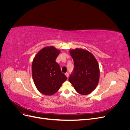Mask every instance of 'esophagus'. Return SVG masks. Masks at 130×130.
Masks as SVG:
<instances>
[{
	"label": "esophagus",
	"instance_id": "1",
	"mask_svg": "<svg viewBox=\"0 0 130 130\" xmlns=\"http://www.w3.org/2000/svg\"><path fill=\"white\" fill-rule=\"evenodd\" d=\"M65 75H66V76L67 77H69V73H66V74H65Z\"/></svg>",
	"mask_w": 130,
	"mask_h": 130
}]
</instances>
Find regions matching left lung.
Instances as JSON below:
<instances>
[{
    "instance_id": "obj_1",
    "label": "left lung",
    "mask_w": 130,
    "mask_h": 130,
    "mask_svg": "<svg viewBox=\"0 0 130 130\" xmlns=\"http://www.w3.org/2000/svg\"><path fill=\"white\" fill-rule=\"evenodd\" d=\"M70 54L74 60V68L69 81L78 93L87 95L96 88L99 82L100 71L98 62L86 50H72Z\"/></svg>"
}]
</instances>
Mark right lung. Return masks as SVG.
Returning a JSON list of instances; mask_svg holds the SVG:
<instances>
[{
    "label": "right lung",
    "instance_id": "obj_1",
    "mask_svg": "<svg viewBox=\"0 0 130 130\" xmlns=\"http://www.w3.org/2000/svg\"><path fill=\"white\" fill-rule=\"evenodd\" d=\"M60 50L54 46L45 47L35 57L32 64L34 81L41 93L52 95L56 93L67 80L56 59Z\"/></svg>",
    "mask_w": 130,
    "mask_h": 130
}]
</instances>
